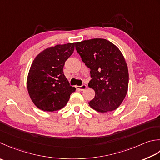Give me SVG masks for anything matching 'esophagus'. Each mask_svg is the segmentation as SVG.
Segmentation results:
<instances>
[{"mask_svg": "<svg viewBox=\"0 0 160 160\" xmlns=\"http://www.w3.org/2000/svg\"><path fill=\"white\" fill-rule=\"evenodd\" d=\"M76 87L77 89H79L80 91H84L87 88V85L86 84H82V86H76Z\"/></svg>", "mask_w": 160, "mask_h": 160, "instance_id": "1", "label": "esophagus"}]
</instances>
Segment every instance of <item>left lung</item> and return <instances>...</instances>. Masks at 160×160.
<instances>
[{
    "label": "left lung",
    "instance_id": "obj_1",
    "mask_svg": "<svg viewBox=\"0 0 160 160\" xmlns=\"http://www.w3.org/2000/svg\"><path fill=\"white\" fill-rule=\"evenodd\" d=\"M82 60L90 68L92 79L88 86L95 92L89 102L92 109L106 113L117 109L128 89V66L123 54L114 43L105 39H92L76 43Z\"/></svg>",
    "mask_w": 160,
    "mask_h": 160
}]
</instances>
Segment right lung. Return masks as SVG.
Here are the masks:
<instances>
[{"instance_id": "obj_1", "label": "right lung", "mask_w": 160, "mask_h": 160, "mask_svg": "<svg viewBox=\"0 0 160 160\" xmlns=\"http://www.w3.org/2000/svg\"><path fill=\"white\" fill-rule=\"evenodd\" d=\"M74 48L75 43L51 46L34 59L28 72L27 89L37 108L46 112L61 109L76 91L69 85L63 71L65 62Z\"/></svg>"}]
</instances>
